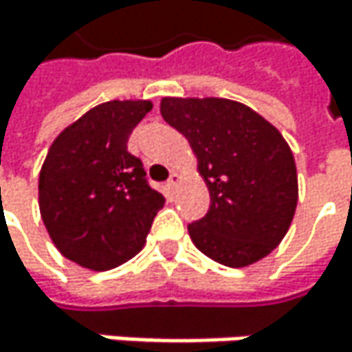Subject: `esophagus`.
<instances>
[{
  "label": "esophagus",
  "mask_w": 352,
  "mask_h": 352,
  "mask_svg": "<svg viewBox=\"0 0 352 352\" xmlns=\"http://www.w3.org/2000/svg\"><path fill=\"white\" fill-rule=\"evenodd\" d=\"M179 183H181V177H179V173H171V177H169V181H167V187H169V191H175L177 187H179Z\"/></svg>",
  "instance_id": "1"
}]
</instances>
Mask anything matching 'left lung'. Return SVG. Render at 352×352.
<instances>
[{
  "mask_svg": "<svg viewBox=\"0 0 352 352\" xmlns=\"http://www.w3.org/2000/svg\"><path fill=\"white\" fill-rule=\"evenodd\" d=\"M161 116L187 138L210 191L208 214L187 226L193 245L234 269L265 258L298 206L296 161L281 132L224 98H163Z\"/></svg>",
  "mask_w": 352,
  "mask_h": 352,
  "instance_id": "1",
  "label": "left lung"
}]
</instances>
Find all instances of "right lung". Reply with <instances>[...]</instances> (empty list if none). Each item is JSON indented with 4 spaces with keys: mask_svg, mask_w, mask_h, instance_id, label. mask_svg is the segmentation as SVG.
Listing matches in <instances>:
<instances>
[{
    "mask_svg": "<svg viewBox=\"0 0 352 352\" xmlns=\"http://www.w3.org/2000/svg\"><path fill=\"white\" fill-rule=\"evenodd\" d=\"M148 100L91 107L50 144L38 177V206L50 241L69 261L107 271L136 256L165 197L128 153Z\"/></svg>",
    "mask_w": 352,
    "mask_h": 352,
    "instance_id": "add662e5",
    "label": "right lung"
}]
</instances>
